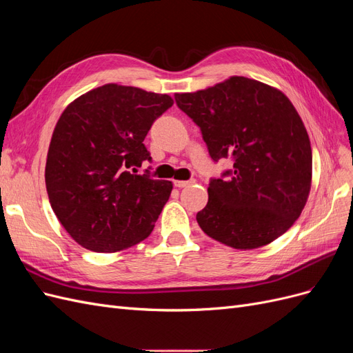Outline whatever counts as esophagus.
<instances>
[{
	"label": "esophagus",
	"mask_w": 353,
	"mask_h": 353,
	"mask_svg": "<svg viewBox=\"0 0 353 353\" xmlns=\"http://www.w3.org/2000/svg\"><path fill=\"white\" fill-rule=\"evenodd\" d=\"M191 184H194V181H174V185L178 187V188H184V187H188Z\"/></svg>",
	"instance_id": "esophagus-1"
}]
</instances>
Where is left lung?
Returning a JSON list of instances; mask_svg holds the SVG:
<instances>
[{
    "mask_svg": "<svg viewBox=\"0 0 353 353\" xmlns=\"http://www.w3.org/2000/svg\"><path fill=\"white\" fill-rule=\"evenodd\" d=\"M200 126L210 157L232 159L212 179L200 228L239 250L272 243L301 216L312 184V150L292 101L271 85L231 77L206 90L175 94Z\"/></svg>",
    "mask_w": 353,
    "mask_h": 353,
    "instance_id": "1",
    "label": "left lung"
}]
</instances>
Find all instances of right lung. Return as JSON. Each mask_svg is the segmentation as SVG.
I'll return each instance as SVG.
<instances>
[{
  "label": "right lung",
  "mask_w": 353,
  "mask_h": 353,
  "mask_svg": "<svg viewBox=\"0 0 353 353\" xmlns=\"http://www.w3.org/2000/svg\"><path fill=\"white\" fill-rule=\"evenodd\" d=\"M172 104L168 94L105 83L61 113L46 185L57 219L82 248L113 253L152 234L172 183L137 172L152 159L143 143L147 132Z\"/></svg>",
  "instance_id": "1"
}]
</instances>
